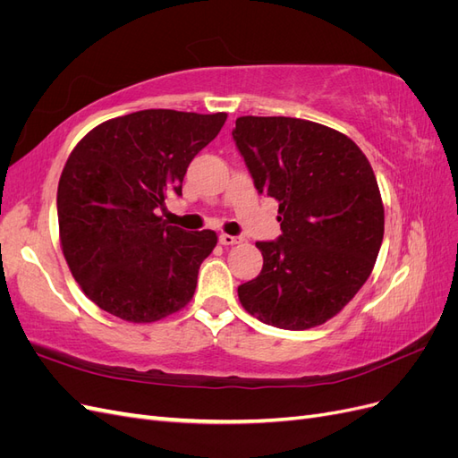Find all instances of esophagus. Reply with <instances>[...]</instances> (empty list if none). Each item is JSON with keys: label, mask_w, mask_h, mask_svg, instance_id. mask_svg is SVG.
I'll list each match as a JSON object with an SVG mask.
<instances>
[{"label": "esophagus", "mask_w": 458, "mask_h": 458, "mask_svg": "<svg viewBox=\"0 0 458 458\" xmlns=\"http://www.w3.org/2000/svg\"><path fill=\"white\" fill-rule=\"evenodd\" d=\"M219 242L224 244V246H231V244H237V242H239V239H237V237H233V234L221 233V234H219Z\"/></svg>", "instance_id": "1"}]
</instances>
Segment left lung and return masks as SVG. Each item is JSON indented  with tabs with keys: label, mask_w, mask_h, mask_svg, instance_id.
Listing matches in <instances>:
<instances>
[{
	"label": "left lung",
	"mask_w": 458,
	"mask_h": 458,
	"mask_svg": "<svg viewBox=\"0 0 458 458\" xmlns=\"http://www.w3.org/2000/svg\"><path fill=\"white\" fill-rule=\"evenodd\" d=\"M233 140L283 234L259 241L263 267L239 286L242 308L286 330L323 325L365 284L380 252L384 206L363 150L323 123L241 116Z\"/></svg>",
	"instance_id": "left-lung-1"
}]
</instances>
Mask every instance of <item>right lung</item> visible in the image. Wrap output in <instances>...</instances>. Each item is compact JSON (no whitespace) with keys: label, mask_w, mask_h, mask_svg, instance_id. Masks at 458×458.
I'll return each mask as SVG.
<instances>
[{"label":"right lung","mask_w":458,"mask_h":458,"mask_svg":"<svg viewBox=\"0 0 458 458\" xmlns=\"http://www.w3.org/2000/svg\"><path fill=\"white\" fill-rule=\"evenodd\" d=\"M225 120V113L140 110L99 123L71 152L57 191L61 246L76 283L103 311L155 323L191 301L217 237L168 225L157 208L182 197L191 160Z\"/></svg>","instance_id":"1"}]
</instances>
